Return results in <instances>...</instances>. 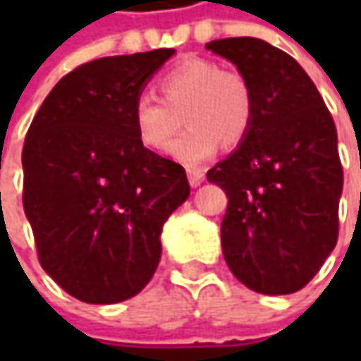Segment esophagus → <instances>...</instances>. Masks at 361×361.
<instances>
[{
    "instance_id": "esophagus-1",
    "label": "esophagus",
    "mask_w": 361,
    "mask_h": 361,
    "mask_svg": "<svg viewBox=\"0 0 361 361\" xmlns=\"http://www.w3.org/2000/svg\"><path fill=\"white\" fill-rule=\"evenodd\" d=\"M188 183H190V187H199L202 180H204V173H202L201 169H188Z\"/></svg>"
}]
</instances>
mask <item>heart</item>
I'll list each match as a JSON object with an SVG mask.
<instances>
[{
  "instance_id": "heart-1",
  "label": "heart",
  "mask_w": 361,
  "mask_h": 361,
  "mask_svg": "<svg viewBox=\"0 0 361 361\" xmlns=\"http://www.w3.org/2000/svg\"><path fill=\"white\" fill-rule=\"evenodd\" d=\"M157 90L160 100L140 96L132 108L136 136L148 150H164L187 122L188 128L174 140L171 154L185 164H199L215 154L221 140L235 146L251 130L255 98L239 70L187 58L159 78Z\"/></svg>"
}]
</instances>
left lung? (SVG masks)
I'll return each mask as SVG.
<instances>
[{
	"mask_svg": "<svg viewBox=\"0 0 361 361\" xmlns=\"http://www.w3.org/2000/svg\"><path fill=\"white\" fill-rule=\"evenodd\" d=\"M207 49L249 80L253 124L207 173L229 197L221 245L231 273L263 295L303 289L334 251L343 171L338 132L312 78L283 49L225 37Z\"/></svg>",
	"mask_w": 361,
	"mask_h": 361,
	"instance_id": "8db88e82",
	"label": "left lung"
}]
</instances>
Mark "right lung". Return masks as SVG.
Masks as SVG:
<instances>
[{
	"label": "right lung",
	"mask_w": 361,
	"mask_h": 361,
	"mask_svg": "<svg viewBox=\"0 0 361 361\" xmlns=\"http://www.w3.org/2000/svg\"><path fill=\"white\" fill-rule=\"evenodd\" d=\"M173 54L78 66L25 134L23 211L39 265L84 303L140 293L159 267L164 221L188 199L185 169L140 145L132 122L146 82Z\"/></svg>",
	"instance_id": "right-lung-1"
}]
</instances>
